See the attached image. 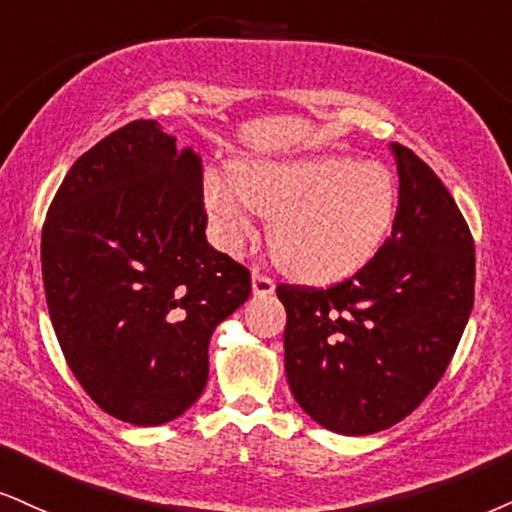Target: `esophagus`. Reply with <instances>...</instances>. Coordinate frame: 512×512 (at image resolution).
<instances>
[{"instance_id": "1", "label": "esophagus", "mask_w": 512, "mask_h": 512, "mask_svg": "<svg viewBox=\"0 0 512 512\" xmlns=\"http://www.w3.org/2000/svg\"><path fill=\"white\" fill-rule=\"evenodd\" d=\"M251 292H254V296H270L275 292V282L266 275L254 273L251 275Z\"/></svg>"}]
</instances>
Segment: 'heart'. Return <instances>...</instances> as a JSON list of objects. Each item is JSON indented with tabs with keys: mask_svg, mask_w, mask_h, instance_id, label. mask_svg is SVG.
Here are the masks:
<instances>
[{
	"mask_svg": "<svg viewBox=\"0 0 512 512\" xmlns=\"http://www.w3.org/2000/svg\"><path fill=\"white\" fill-rule=\"evenodd\" d=\"M201 192L227 254L254 239L258 213L270 218L277 266L306 282H334L361 270L380 251L399 206L389 168L344 154L246 159L235 163V182L208 170Z\"/></svg>",
	"mask_w": 512,
	"mask_h": 512,
	"instance_id": "1",
	"label": "heart"
}]
</instances>
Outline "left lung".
Listing matches in <instances>:
<instances>
[{
	"label": "left lung",
	"mask_w": 512,
	"mask_h": 512,
	"mask_svg": "<svg viewBox=\"0 0 512 512\" xmlns=\"http://www.w3.org/2000/svg\"><path fill=\"white\" fill-rule=\"evenodd\" d=\"M389 149L399 208L375 258L330 289L277 287L289 389L346 437L387 430L425 401L475 301V244L456 201L413 151Z\"/></svg>",
	"instance_id": "obj_1"
}]
</instances>
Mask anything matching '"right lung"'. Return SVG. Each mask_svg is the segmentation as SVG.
Returning <instances> with one entry per match:
<instances>
[{
	"instance_id": "obj_1",
	"label": "right lung",
	"mask_w": 512,
	"mask_h": 512,
	"mask_svg": "<svg viewBox=\"0 0 512 512\" xmlns=\"http://www.w3.org/2000/svg\"><path fill=\"white\" fill-rule=\"evenodd\" d=\"M204 170L156 121L73 163L42 227L49 318L99 408L137 427L175 420L208 380L213 332L249 299V270L206 239Z\"/></svg>"
}]
</instances>
